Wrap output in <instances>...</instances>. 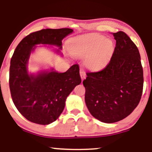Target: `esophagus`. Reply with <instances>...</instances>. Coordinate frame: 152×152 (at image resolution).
I'll return each mask as SVG.
<instances>
[{"label":"esophagus","instance_id":"obj_1","mask_svg":"<svg viewBox=\"0 0 152 152\" xmlns=\"http://www.w3.org/2000/svg\"><path fill=\"white\" fill-rule=\"evenodd\" d=\"M80 77L82 78V80H84V78H86V73H85L84 71L83 70H81L80 71Z\"/></svg>","mask_w":152,"mask_h":152}]
</instances>
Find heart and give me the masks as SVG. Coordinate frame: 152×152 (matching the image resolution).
<instances>
[{
    "label": "heart",
    "instance_id": "1",
    "mask_svg": "<svg viewBox=\"0 0 152 152\" xmlns=\"http://www.w3.org/2000/svg\"><path fill=\"white\" fill-rule=\"evenodd\" d=\"M74 50L81 57H86L85 65L91 70L104 68L109 63L115 50L114 43L102 35L93 34L73 41Z\"/></svg>",
    "mask_w": 152,
    "mask_h": 152
}]
</instances>
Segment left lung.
I'll use <instances>...</instances> for the list:
<instances>
[{"mask_svg":"<svg viewBox=\"0 0 152 152\" xmlns=\"http://www.w3.org/2000/svg\"><path fill=\"white\" fill-rule=\"evenodd\" d=\"M113 55L103 70L86 72L85 102L93 117L105 123L123 120L138 105L143 89V70L136 44L122 31L113 33Z\"/></svg>","mask_w":152,"mask_h":152,"instance_id":"left-lung-1","label":"left lung"}]
</instances>
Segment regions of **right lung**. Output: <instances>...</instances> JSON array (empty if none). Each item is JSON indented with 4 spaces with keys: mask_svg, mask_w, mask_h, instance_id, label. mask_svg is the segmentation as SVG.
<instances>
[{
    "mask_svg": "<svg viewBox=\"0 0 152 152\" xmlns=\"http://www.w3.org/2000/svg\"><path fill=\"white\" fill-rule=\"evenodd\" d=\"M72 32L70 28L43 29L26 36L14 50L10 61V93L16 109L29 121L43 125L55 122L63 112L68 95L82 82L78 64L65 72L53 68L34 75L27 68L35 45H56L61 50V41Z\"/></svg>",
    "mask_w": 152,
    "mask_h": 152,
    "instance_id": "right-lung-1",
    "label": "right lung"
}]
</instances>
